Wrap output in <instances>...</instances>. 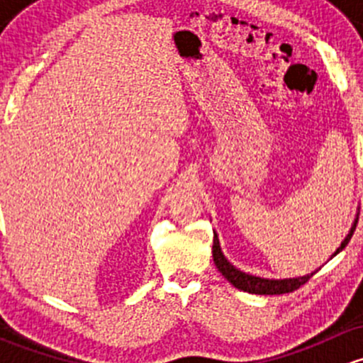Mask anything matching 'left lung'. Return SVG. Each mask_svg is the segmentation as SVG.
<instances>
[{
  "label": "left lung",
  "mask_w": 363,
  "mask_h": 363,
  "mask_svg": "<svg viewBox=\"0 0 363 363\" xmlns=\"http://www.w3.org/2000/svg\"><path fill=\"white\" fill-rule=\"evenodd\" d=\"M357 223H358V218L354 219L353 228H351V232L347 233V237L344 239V242L340 244L339 250L334 252V256L347 246V242H350L351 237H353L354 228H357ZM212 258H214V263H216V267H218L219 272H221L223 276H225L226 279L233 284V286L239 288V290H242V291H247V294H255V295L291 294V291L298 290L302 284H306L307 281L313 277V274H311V276L296 277V279L274 281V279H262V277H255V276H250V274L240 272L239 269H235V267H233L232 263L225 258V255L221 252V247H219V240H218V235H216V233H214V244H212Z\"/></svg>",
  "instance_id": "left-lung-1"
}]
</instances>
